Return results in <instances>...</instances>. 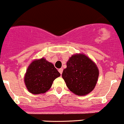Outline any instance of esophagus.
Wrapping results in <instances>:
<instances>
[{"mask_svg":"<svg viewBox=\"0 0 124 124\" xmlns=\"http://www.w3.org/2000/svg\"><path fill=\"white\" fill-rule=\"evenodd\" d=\"M59 73H61V75H62V72H63V69H62V68H61V69H59Z\"/></svg>","mask_w":124,"mask_h":124,"instance_id":"1","label":"esophagus"}]
</instances>
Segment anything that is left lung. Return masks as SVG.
Returning <instances> with one entry per match:
<instances>
[{"instance_id": "left-lung-1", "label": "left lung", "mask_w": 124, "mask_h": 124, "mask_svg": "<svg viewBox=\"0 0 124 124\" xmlns=\"http://www.w3.org/2000/svg\"><path fill=\"white\" fill-rule=\"evenodd\" d=\"M62 77L70 91L76 95L85 96L95 88L99 70L87 55L75 54L69 58Z\"/></svg>"}]
</instances>
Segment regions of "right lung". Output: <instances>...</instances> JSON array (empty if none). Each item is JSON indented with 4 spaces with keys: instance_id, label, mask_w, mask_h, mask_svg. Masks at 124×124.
I'll list each match as a JSON object with an SVG mask.
<instances>
[{
    "instance_id": "1",
    "label": "right lung",
    "mask_w": 124,
    "mask_h": 124,
    "mask_svg": "<svg viewBox=\"0 0 124 124\" xmlns=\"http://www.w3.org/2000/svg\"><path fill=\"white\" fill-rule=\"evenodd\" d=\"M60 76L54 65L43 57L34 60L29 65L24 74V82L30 93L43 94L51 88L54 80Z\"/></svg>"
}]
</instances>
